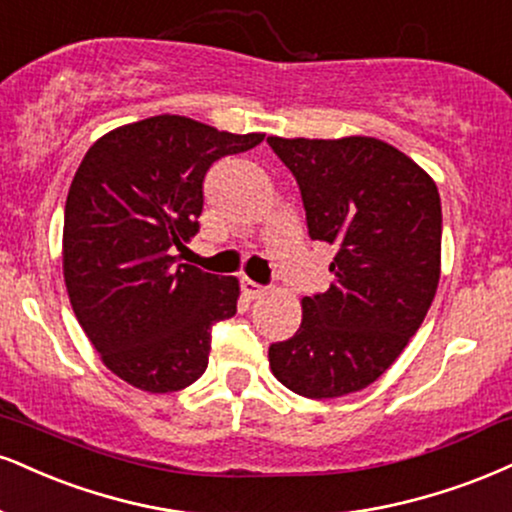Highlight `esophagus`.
Here are the masks:
<instances>
[{
    "label": "esophagus",
    "mask_w": 512,
    "mask_h": 512,
    "mask_svg": "<svg viewBox=\"0 0 512 512\" xmlns=\"http://www.w3.org/2000/svg\"><path fill=\"white\" fill-rule=\"evenodd\" d=\"M240 288H243V293L248 295L250 300L262 298V295L267 293V288L260 286V283H257V281H250V279H243V283H240Z\"/></svg>",
    "instance_id": "esophagus-1"
}]
</instances>
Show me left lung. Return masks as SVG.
<instances>
[{
	"label": "left lung",
	"instance_id": "8db88e82",
	"mask_svg": "<svg viewBox=\"0 0 512 512\" xmlns=\"http://www.w3.org/2000/svg\"><path fill=\"white\" fill-rule=\"evenodd\" d=\"M303 197L307 233L336 250L324 293L269 346L286 389L338 398L377 381L432 305L441 274V197L427 171L377 138H267Z\"/></svg>",
	"mask_w": 512,
	"mask_h": 512
}]
</instances>
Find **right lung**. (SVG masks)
I'll return each mask as SVG.
<instances>
[{
	"label": "right lung",
	"mask_w": 512,
	"mask_h": 512,
	"mask_svg": "<svg viewBox=\"0 0 512 512\" xmlns=\"http://www.w3.org/2000/svg\"><path fill=\"white\" fill-rule=\"evenodd\" d=\"M262 140L162 114L102 135L80 162L64 212L66 291L104 365L135 389L200 379L212 326L236 315L238 281L174 252L200 231L209 166Z\"/></svg>",
	"instance_id": "add662e5"
}]
</instances>
